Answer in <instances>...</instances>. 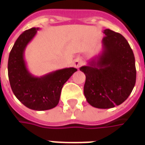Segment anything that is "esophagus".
Wrapping results in <instances>:
<instances>
[{
  "mask_svg": "<svg viewBox=\"0 0 145 145\" xmlns=\"http://www.w3.org/2000/svg\"><path fill=\"white\" fill-rule=\"evenodd\" d=\"M82 64V60L80 58H77V59H75L74 60V62H73V66H74L75 68H79Z\"/></svg>",
  "mask_w": 145,
  "mask_h": 145,
  "instance_id": "1",
  "label": "esophagus"
}]
</instances>
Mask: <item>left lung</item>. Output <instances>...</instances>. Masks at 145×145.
<instances>
[{
  "instance_id": "left-lung-1",
  "label": "left lung",
  "mask_w": 145,
  "mask_h": 145,
  "mask_svg": "<svg viewBox=\"0 0 145 145\" xmlns=\"http://www.w3.org/2000/svg\"><path fill=\"white\" fill-rule=\"evenodd\" d=\"M102 51L81 67L86 74L84 95L90 106L110 109L119 106L130 95L136 83L133 50L125 38L110 29L103 31Z\"/></svg>"
}]
</instances>
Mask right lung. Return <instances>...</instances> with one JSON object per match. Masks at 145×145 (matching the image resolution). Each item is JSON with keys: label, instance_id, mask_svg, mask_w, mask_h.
Returning <instances> with one entry per match:
<instances>
[{"label": "right lung", "instance_id": "right-lung-1", "mask_svg": "<svg viewBox=\"0 0 145 145\" xmlns=\"http://www.w3.org/2000/svg\"><path fill=\"white\" fill-rule=\"evenodd\" d=\"M39 29L31 27L16 39L8 57V74L12 90L19 101L31 110L43 111L51 110L59 104L61 89L77 69L57 70L40 77L29 72L24 60V52Z\"/></svg>", "mask_w": 145, "mask_h": 145}]
</instances>
